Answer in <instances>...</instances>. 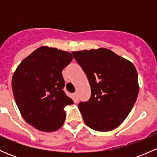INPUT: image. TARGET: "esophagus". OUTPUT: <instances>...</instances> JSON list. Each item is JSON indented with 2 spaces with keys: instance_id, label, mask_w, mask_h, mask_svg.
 I'll list each match as a JSON object with an SVG mask.
<instances>
[{
  "instance_id": "34e87169",
  "label": "esophagus",
  "mask_w": 157,
  "mask_h": 157,
  "mask_svg": "<svg viewBox=\"0 0 157 157\" xmlns=\"http://www.w3.org/2000/svg\"><path fill=\"white\" fill-rule=\"evenodd\" d=\"M74 99L75 102H77V101L79 100V96H78V93H74Z\"/></svg>"
}]
</instances>
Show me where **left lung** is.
<instances>
[{
    "label": "left lung",
    "instance_id": "left-lung-1",
    "mask_svg": "<svg viewBox=\"0 0 157 157\" xmlns=\"http://www.w3.org/2000/svg\"><path fill=\"white\" fill-rule=\"evenodd\" d=\"M87 77L91 96L78 104L85 124L109 131L124 121L137 100L138 76L134 64L107 48L72 52Z\"/></svg>",
    "mask_w": 157,
    "mask_h": 157
}]
</instances>
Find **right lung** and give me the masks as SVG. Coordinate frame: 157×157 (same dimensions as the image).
I'll return each mask as SVG.
<instances>
[{"label": "right lung", "mask_w": 157, "mask_h": 157, "mask_svg": "<svg viewBox=\"0 0 157 157\" xmlns=\"http://www.w3.org/2000/svg\"><path fill=\"white\" fill-rule=\"evenodd\" d=\"M71 53L42 46L25 58L14 72L12 89L19 110L26 122L39 131L59 129L66 118L64 108L74 103L63 89V69Z\"/></svg>", "instance_id": "right-lung-1"}]
</instances>
